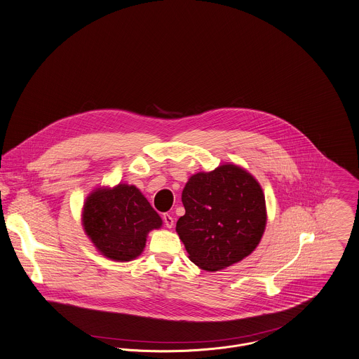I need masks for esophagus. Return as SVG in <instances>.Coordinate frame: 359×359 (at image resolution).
Returning a JSON list of instances; mask_svg holds the SVG:
<instances>
[{"label": "esophagus", "mask_w": 359, "mask_h": 359, "mask_svg": "<svg viewBox=\"0 0 359 359\" xmlns=\"http://www.w3.org/2000/svg\"><path fill=\"white\" fill-rule=\"evenodd\" d=\"M163 222L164 225L168 229H171L174 226V218H172L170 214H167V212L163 214Z\"/></svg>", "instance_id": "obj_1"}]
</instances>
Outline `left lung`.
I'll use <instances>...</instances> for the list:
<instances>
[{"label": "left lung", "instance_id": "1", "mask_svg": "<svg viewBox=\"0 0 359 359\" xmlns=\"http://www.w3.org/2000/svg\"><path fill=\"white\" fill-rule=\"evenodd\" d=\"M185 215L177 233L191 261L217 271L248 257L266 226V204L258 181L245 170L224 164L192 175L182 191Z\"/></svg>", "mask_w": 359, "mask_h": 359}]
</instances>
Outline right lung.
<instances>
[{"mask_svg":"<svg viewBox=\"0 0 359 359\" xmlns=\"http://www.w3.org/2000/svg\"><path fill=\"white\" fill-rule=\"evenodd\" d=\"M83 226L104 257L125 262L142 252L148 231L161 228L162 219L135 187L119 184L88 197Z\"/></svg>","mask_w":359,"mask_h":359,"instance_id":"obj_1","label":"right lung"}]
</instances>
